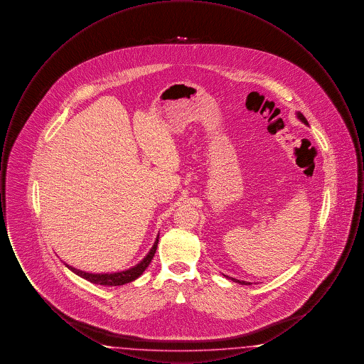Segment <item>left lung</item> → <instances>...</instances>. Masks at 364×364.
Segmentation results:
<instances>
[{"instance_id": "obj_1", "label": "left lung", "mask_w": 364, "mask_h": 364, "mask_svg": "<svg viewBox=\"0 0 364 364\" xmlns=\"http://www.w3.org/2000/svg\"><path fill=\"white\" fill-rule=\"evenodd\" d=\"M296 116H297V119L300 120L301 122H304L306 125H309V122L306 120V117L300 113V112H296ZM228 277V276H226ZM229 279H232V281H235V282H237V284H242V285H250L251 282H247V281H240V279H236V278L228 277Z\"/></svg>"}]
</instances>
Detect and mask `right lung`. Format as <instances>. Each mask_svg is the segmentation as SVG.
Here are the masks:
<instances>
[{"label":"right lung","instance_id":"obj_1","mask_svg":"<svg viewBox=\"0 0 364 364\" xmlns=\"http://www.w3.org/2000/svg\"><path fill=\"white\" fill-rule=\"evenodd\" d=\"M158 240H159V235L156 236L154 245L151 247V250L149 251V254L139 262L138 264L132 266L131 269L122 270V272H116V273H88L83 272L79 269H75L70 266L68 263H64L70 272H73L75 274H77L79 277L85 278L87 281L97 284V285H105V287H117V285H124L128 282L135 281L136 278L140 277L143 274V272L147 269V266L150 264L151 259L156 255V247H158Z\"/></svg>","mask_w":364,"mask_h":364}]
</instances>
